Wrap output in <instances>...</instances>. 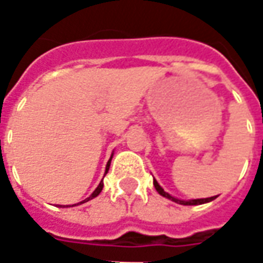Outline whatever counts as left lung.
Wrapping results in <instances>:
<instances>
[{"instance_id":"obj_1","label":"left lung","mask_w":263,"mask_h":263,"mask_svg":"<svg viewBox=\"0 0 263 263\" xmlns=\"http://www.w3.org/2000/svg\"><path fill=\"white\" fill-rule=\"evenodd\" d=\"M154 187H156V191H157L161 196H164V198H167V199H172L173 202H177V204H180V205L206 204V202H211L213 199H215V196H211V198H204V199H191V201H182V199H177V198H173L172 195H168L167 192H164V189L157 183V180H156V179H154Z\"/></svg>"}]
</instances>
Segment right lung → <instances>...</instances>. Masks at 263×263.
I'll return each mask as SVG.
<instances>
[{"label": "right lung", "mask_w": 263, "mask_h": 263, "mask_svg": "<svg viewBox=\"0 0 263 263\" xmlns=\"http://www.w3.org/2000/svg\"><path fill=\"white\" fill-rule=\"evenodd\" d=\"M112 156H114V154H112ZM110 160H112V157H110V159H109V161H107V166H106V172H104V175H106V173H107V170H109V166H110ZM102 189H103V180H102V182L99 183V186L96 187V191H95V192H93V194L90 195L88 198H86L84 201H81V202H78V204H84V202H87V201H90V199H93V198H96L97 195H99V194H100V192H102ZM78 204H77V205H78ZM61 206H69V205H61ZM71 206H74V205H71Z\"/></svg>", "instance_id": "1"}]
</instances>
